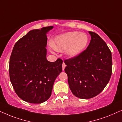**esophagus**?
Wrapping results in <instances>:
<instances>
[{
  "label": "esophagus",
  "instance_id": "34e87169",
  "mask_svg": "<svg viewBox=\"0 0 122 122\" xmlns=\"http://www.w3.org/2000/svg\"><path fill=\"white\" fill-rule=\"evenodd\" d=\"M66 65H65V63L64 62H63L62 63V70H65V68L66 67Z\"/></svg>",
  "mask_w": 122,
  "mask_h": 122
}]
</instances>
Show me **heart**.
<instances>
[{"instance_id": "heart-1", "label": "heart", "mask_w": 122, "mask_h": 122, "mask_svg": "<svg viewBox=\"0 0 122 122\" xmlns=\"http://www.w3.org/2000/svg\"><path fill=\"white\" fill-rule=\"evenodd\" d=\"M88 41V36L86 34L71 31L56 37L52 46L57 51H63L67 49V55L70 57H75L85 49Z\"/></svg>"}]
</instances>
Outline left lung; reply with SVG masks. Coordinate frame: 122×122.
<instances>
[{"label": "left lung", "mask_w": 122, "mask_h": 122, "mask_svg": "<svg viewBox=\"0 0 122 122\" xmlns=\"http://www.w3.org/2000/svg\"><path fill=\"white\" fill-rule=\"evenodd\" d=\"M89 33L91 40L87 49L64 60L70 90L81 99L91 98L100 93L112 72V54L107 45L95 32Z\"/></svg>", "instance_id": "8db88e82"}]
</instances>
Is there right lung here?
I'll use <instances>...</instances> for the list:
<instances>
[{
    "instance_id": "1",
    "label": "right lung",
    "mask_w": 122,
    "mask_h": 122,
    "mask_svg": "<svg viewBox=\"0 0 122 122\" xmlns=\"http://www.w3.org/2000/svg\"><path fill=\"white\" fill-rule=\"evenodd\" d=\"M52 26L31 30L15 44L10 58V80L15 93L31 103H41L51 95L63 61L46 59V33Z\"/></svg>"
}]
</instances>
